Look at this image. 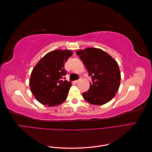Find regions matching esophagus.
<instances>
[{"label": "esophagus", "instance_id": "34e87169", "mask_svg": "<svg viewBox=\"0 0 152 152\" xmlns=\"http://www.w3.org/2000/svg\"><path fill=\"white\" fill-rule=\"evenodd\" d=\"M79 81H80V80H75L74 82H73V83H74V84H77V82H79Z\"/></svg>", "mask_w": 152, "mask_h": 152}]
</instances>
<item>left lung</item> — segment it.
Returning a JSON list of instances; mask_svg holds the SVG:
<instances>
[{"label":"left lung","mask_w":152,"mask_h":152,"mask_svg":"<svg viewBox=\"0 0 152 152\" xmlns=\"http://www.w3.org/2000/svg\"><path fill=\"white\" fill-rule=\"evenodd\" d=\"M76 53L92 78L89 90L82 93L84 99L95 105L108 103L120 86L121 72L117 61L100 49L89 48Z\"/></svg>","instance_id":"left-lung-1"}]
</instances>
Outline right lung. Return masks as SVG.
Wrapping results in <instances>:
<instances>
[{
  "instance_id": "1",
  "label": "right lung",
  "mask_w": 152,
  "mask_h": 152,
  "mask_svg": "<svg viewBox=\"0 0 152 152\" xmlns=\"http://www.w3.org/2000/svg\"><path fill=\"white\" fill-rule=\"evenodd\" d=\"M72 55L70 50H53L45 54L34 68L30 87L39 102L53 107L66 100L72 84L62 79L66 75L65 63Z\"/></svg>"
}]
</instances>
